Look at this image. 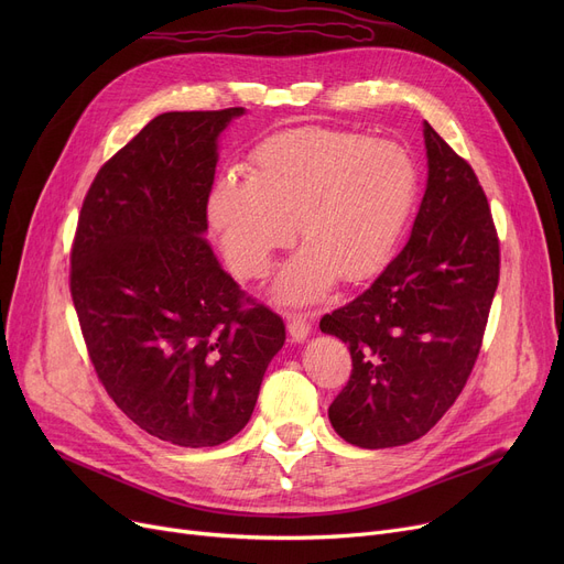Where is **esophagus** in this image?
I'll use <instances>...</instances> for the list:
<instances>
[{"label":"esophagus","instance_id":"esophagus-1","mask_svg":"<svg viewBox=\"0 0 564 564\" xmlns=\"http://www.w3.org/2000/svg\"><path fill=\"white\" fill-rule=\"evenodd\" d=\"M288 334L294 343H302L308 338L311 334V322L306 315H300V313H290L288 315Z\"/></svg>","mask_w":564,"mask_h":564}]
</instances>
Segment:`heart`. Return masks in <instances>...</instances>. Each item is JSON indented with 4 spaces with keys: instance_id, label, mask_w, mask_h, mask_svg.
Wrapping results in <instances>:
<instances>
[{
    "instance_id": "obj_1",
    "label": "heart",
    "mask_w": 564,
    "mask_h": 564,
    "mask_svg": "<svg viewBox=\"0 0 564 564\" xmlns=\"http://www.w3.org/2000/svg\"><path fill=\"white\" fill-rule=\"evenodd\" d=\"M419 177L400 145L332 128H294L260 141L249 181L224 175L207 221L242 276H262L292 226L304 247L279 274L274 297L311 304L338 276L357 283L393 253L416 200Z\"/></svg>"
}]
</instances>
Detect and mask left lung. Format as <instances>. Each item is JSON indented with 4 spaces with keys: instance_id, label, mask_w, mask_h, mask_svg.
<instances>
[{
    "instance_id": "obj_1",
    "label": "left lung",
    "mask_w": 564,
    "mask_h": 564,
    "mask_svg": "<svg viewBox=\"0 0 564 564\" xmlns=\"http://www.w3.org/2000/svg\"><path fill=\"white\" fill-rule=\"evenodd\" d=\"M427 185L409 242L375 283L319 319L351 354L329 421L351 446L421 438L478 359L498 285V237L473 169L423 123Z\"/></svg>"
}]
</instances>
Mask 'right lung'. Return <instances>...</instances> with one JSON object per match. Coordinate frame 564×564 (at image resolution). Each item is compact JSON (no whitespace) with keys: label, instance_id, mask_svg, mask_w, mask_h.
Wrapping results in <instances>:
<instances>
[{"label":"right lung","instance_id":"right-lung-1","mask_svg":"<svg viewBox=\"0 0 564 564\" xmlns=\"http://www.w3.org/2000/svg\"><path fill=\"white\" fill-rule=\"evenodd\" d=\"M245 107L155 116L96 175L70 292L102 387L130 421L183 448L232 438L253 413L283 319L207 245L219 137Z\"/></svg>","mask_w":564,"mask_h":564}]
</instances>
